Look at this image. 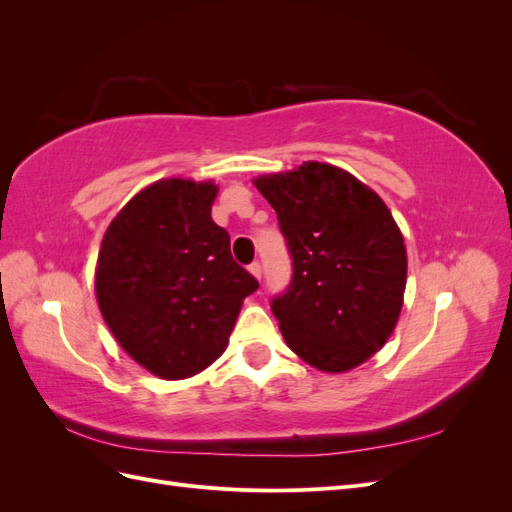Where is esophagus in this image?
I'll list each match as a JSON object with an SVG mask.
<instances>
[{"label": "esophagus", "instance_id": "obj_1", "mask_svg": "<svg viewBox=\"0 0 512 512\" xmlns=\"http://www.w3.org/2000/svg\"><path fill=\"white\" fill-rule=\"evenodd\" d=\"M250 273L256 277V280H260V277H262V265H260L258 260L252 262V265H250Z\"/></svg>", "mask_w": 512, "mask_h": 512}]
</instances>
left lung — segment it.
<instances>
[{"instance_id":"8db88e82","label":"left lung","mask_w":512,"mask_h":512,"mask_svg":"<svg viewBox=\"0 0 512 512\" xmlns=\"http://www.w3.org/2000/svg\"><path fill=\"white\" fill-rule=\"evenodd\" d=\"M292 258V280L271 309L288 348L342 374L393 333L404 305L408 258L384 200L346 170L303 162L254 179Z\"/></svg>"}]
</instances>
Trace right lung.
<instances>
[{
  "mask_svg": "<svg viewBox=\"0 0 512 512\" xmlns=\"http://www.w3.org/2000/svg\"><path fill=\"white\" fill-rule=\"evenodd\" d=\"M213 181L160 179L106 228L96 297L119 346L164 380L190 378L226 350L254 275L211 220Z\"/></svg>",
  "mask_w": 512,
  "mask_h": 512,
  "instance_id": "obj_1",
  "label": "right lung"
}]
</instances>
